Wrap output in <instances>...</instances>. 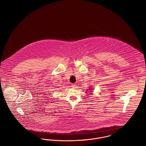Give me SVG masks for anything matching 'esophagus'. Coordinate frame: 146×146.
<instances>
[{
    "mask_svg": "<svg viewBox=\"0 0 146 146\" xmlns=\"http://www.w3.org/2000/svg\"><path fill=\"white\" fill-rule=\"evenodd\" d=\"M73 88H76V87H77V85L76 84H72V86H71Z\"/></svg>",
    "mask_w": 146,
    "mask_h": 146,
    "instance_id": "34e87169",
    "label": "esophagus"
}]
</instances>
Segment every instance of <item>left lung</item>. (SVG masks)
Wrapping results in <instances>:
<instances>
[{
  "label": "left lung",
  "mask_w": 146,
  "mask_h": 146,
  "mask_svg": "<svg viewBox=\"0 0 146 146\" xmlns=\"http://www.w3.org/2000/svg\"><path fill=\"white\" fill-rule=\"evenodd\" d=\"M91 89H89V90H91ZM90 94H91V93H90Z\"/></svg>",
  "instance_id": "obj_1"
}]
</instances>
